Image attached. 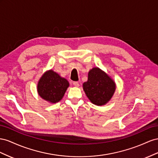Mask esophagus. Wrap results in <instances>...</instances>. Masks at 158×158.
Returning a JSON list of instances; mask_svg holds the SVG:
<instances>
[{"instance_id":"34e87169","label":"esophagus","mask_w":158,"mask_h":158,"mask_svg":"<svg viewBox=\"0 0 158 158\" xmlns=\"http://www.w3.org/2000/svg\"><path fill=\"white\" fill-rule=\"evenodd\" d=\"M73 84L74 86H75V87H79V82H77V81H74V82L73 83Z\"/></svg>"}]
</instances>
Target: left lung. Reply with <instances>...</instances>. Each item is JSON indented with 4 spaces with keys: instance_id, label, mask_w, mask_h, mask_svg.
<instances>
[{
    "instance_id": "8db88e82",
    "label": "left lung",
    "mask_w": 158,
    "mask_h": 158,
    "mask_svg": "<svg viewBox=\"0 0 158 158\" xmlns=\"http://www.w3.org/2000/svg\"><path fill=\"white\" fill-rule=\"evenodd\" d=\"M87 97L93 104L101 106L109 102L115 91L116 85L104 71L95 67L90 70L88 81L83 85Z\"/></svg>"
}]
</instances>
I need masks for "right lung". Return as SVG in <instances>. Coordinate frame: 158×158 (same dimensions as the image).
<instances>
[{
  "mask_svg": "<svg viewBox=\"0 0 158 158\" xmlns=\"http://www.w3.org/2000/svg\"><path fill=\"white\" fill-rule=\"evenodd\" d=\"M69 83L52 70L45 73L38 85L39 95L52 103L59 102L64 97Z\"/></svg>",
  "mask_w": 158,
  "mask_h": 158,
  "instance_id": "add662e5",
  "label": "right lung"
}]
</instances>
